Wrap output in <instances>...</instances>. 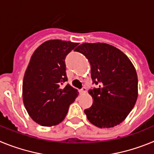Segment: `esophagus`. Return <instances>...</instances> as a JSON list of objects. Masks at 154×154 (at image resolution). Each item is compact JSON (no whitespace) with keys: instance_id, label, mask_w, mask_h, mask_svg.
<instances>
[{"instance_id":"1","label":"esophagus","mask_w":154,"mask_h":154,"mask_svg":"<svg viewBox=\"0 0 154 154\" xmlns=\"http://www.w3.org/2000/svg\"><path fill=\"white\" fill-rule=\"evenodd\" d=\"M79 92L81 94H85V92H86V89H85V87H83V88H82V89L79 91Z\"/></svg>"}]
</instances>
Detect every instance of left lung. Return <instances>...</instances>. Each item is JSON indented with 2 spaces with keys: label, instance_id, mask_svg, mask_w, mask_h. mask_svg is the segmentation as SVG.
I'll return each instance as SVG.
<instances>
[{
  "label": "left lung",
  "instance_id": "1",
  "mask_svg": "<svg viewBox=\"0 0 154 154\" xmlns=\"http://www.w3.org/2000/svg\"><path fill=\"white\" fill-rule=\"evenodd\" d=\"M88 59L91 77L98 89L89 90L93 99L85 109L87 119L99 128H111L125 120L138 97L135 67L124 53L106 43H83L75 49Z\"/></svg>",
  "mask_w": 154,
  "mask_h": 154
}]
</instances>
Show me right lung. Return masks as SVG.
<instances>
[{
	"label": "right lung",
	"instance_id": "1",
	"mask_svg": "<svg viewBox=\"0 0 154 154\" xmlns=\"http://www.w3.org/2000/svg\"><path fill=\"white\" fill-rule=\"evenodd\" d=\"M79 43L59 39L48 40L37 48L24 72L22 96L30 117L43 126L59 124L78 90L69 84L65 58Z\"/></svg>",
	"mask_w": 154,
	"mask_h": 154
}]
</instances>
